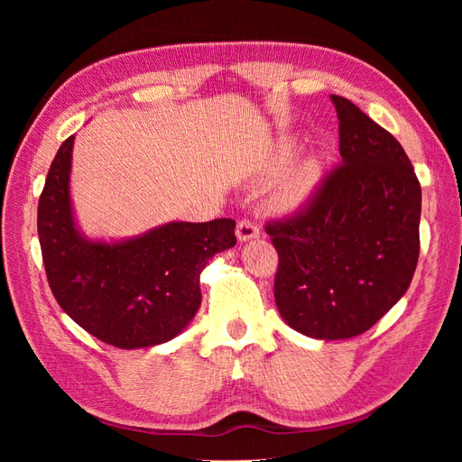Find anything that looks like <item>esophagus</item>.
I'll use <instances>...</instances> for the list:
<instances>
[{"label": "esophagus", "mask_w": 462, "mask_h": 462, "mask_svg": "<svg viewBox=\"0 0 462 462\" xmlns=\"http://www.w3.org/2000/svg\"><path fill=\"white\" fill-rule=\"evenodd\" d=\"M258 236H260V229L254 226L253 221H248V219L239 221V226H236V239H239V243L253 241V239H258Z\"/></svg>", "instance_id": "1"}]
</instances>
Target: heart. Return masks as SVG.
<instances>
[{
  "label": "heart",
  "instance_id": "heart-1",
  "mask_svg": "<svg viewBox=\"0 0 462 462\" xmlns=\"http://www.w3.org/2000/svg\"><path fill=\"white\" fill-rule=\"evenodd\" d=\"M291 144L279 146L275 158L272 162V170L283 167L291 156ZM321 179V167L314 158H304L297 163H292L283 175L275 180L272 190V202L277 209H299L312 199Z\"/></svg>",
  "mask_w": 462,
  "mask_h": 462
}]
</instances>
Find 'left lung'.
Here are the masks:
<instances>
[{"label": "left lung", "instance_id": "obj_1", "mask_svg": "<svg viewBox=\"0 0 462 462\" xmlns=\"http://www.w3.org/2000/svg\"><path fill=\"white\" fill-rule=\"evenodd\" d=\"M341 165L304 214L270 223L279 254L275 304L285 324L312 339L368 331L407 292L420 250L422 190L402 146L346 97Z\"/></svg>", "mask_w": 462, "mask_h": 462}]
</instances>
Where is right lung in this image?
<instances>
[{
  "label": "right lung",
  "mask_w": 462,
  "mask_h": 462,
  "mask_svg": "<svg viewBox=\"0 0 462 462\" xmlns=\"http://www.w3.org/2000/svg\"><path fill=\"white\" fill-rule=\"evenodd\" d=\"M75 136L55 153L38 202V236L48 283L65 314L119 348L175 339L197 316L200 273L235 246L233 219L170 221L125 239H90L71 199Z\"/></svg>",
  "instance_id": "obj_1"
}]
</instances>
